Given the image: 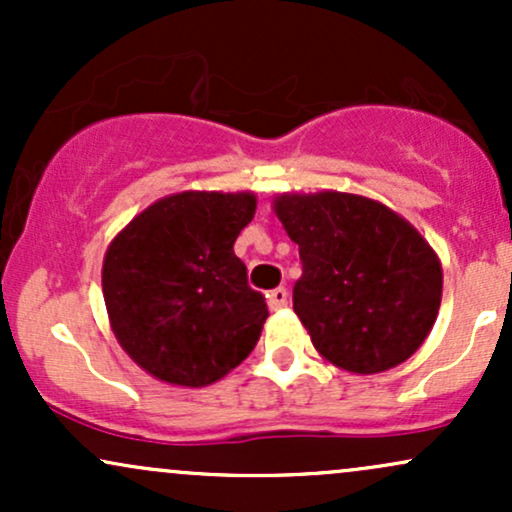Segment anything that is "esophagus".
I'll list each match as a JSON object with an SVG mask.
<instances>
[{"instance_id":"esophagus-1","label":"esophagus","mask_w":512,"mask_h":512,"mask_svg":"<svg viewBox=\"0 0 512 512\" xmlns=\"http://www.w3.org/2000/svg\"><path fill=\"white\" fill-rule=\"evenodd\" d=\"M286 303H289V291H286L284 286H279V289H274L272 293H269V305H272L274 310L286 308Z\"/></svg>"}]
</instances>
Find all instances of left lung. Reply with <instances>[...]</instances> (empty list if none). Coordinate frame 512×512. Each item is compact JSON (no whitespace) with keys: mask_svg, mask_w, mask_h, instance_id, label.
<instances>
[{"mask_svg":"<svg viewBox=\"0 0 512 512\" xmlns=\"http://www.w3.org/2000/svg\"><path fill=\"white\" fill-rule=\"evenodd\" d=\"M272 209L303 262L293 310L325 361L373 375L426 342L443 298V267L404 216L337 190L284 192Z\"/></svg>","mask_w":512,"mask_h":512,"instance_id":"1","label":"left lung"}]
</instances>
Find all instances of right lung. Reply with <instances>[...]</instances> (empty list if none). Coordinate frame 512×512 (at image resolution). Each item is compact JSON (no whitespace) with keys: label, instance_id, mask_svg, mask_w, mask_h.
<instances>
[{"label":"right lung","instance_id":"obj_1","mask_svg":"<svg viewBox=\"0 0 512 512\" xmlns=\"http://www.w3.org/2000/svg\"><path fill=\"white\" fill-rule=\"evenodd\" d=\"M255 209L250 190L175 192L110 240L103 260L110 330L156 380L207 387L255 349L269 310L233 252Z\"/></svg>","mask_w":512,"mask_h":512}]
</instances>
